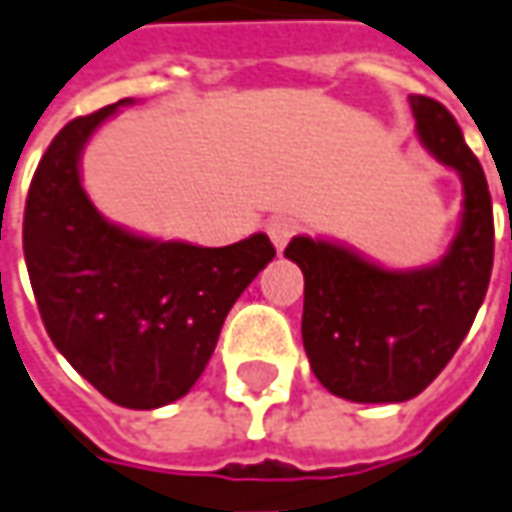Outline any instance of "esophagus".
Listing matches in <instances>:
<instances>
[{"label": "esophagus", "instance_id": "esophagus-1", "mask_svg": "<svg viewBox=\"0 0 512 512\" xmlns=\"http://www.w3.org/2000/svg\"><path fill=\"white\" fill-rule=\"evenodd\" d=\"M298 231H301V225H298V219H293V216H276V219H270V225H267V233H270L273 245L279 250L284 248Z\"/></svg>", "mask_w": 512, "mask_h": 512}]
</instances>
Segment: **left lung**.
Returning a JSON list of instances; mask_svg holds the SVG:
<instances>
[{"label": "left lung", "instance_id": "left-lung-1", "mask_svg": "<svg viewBox=\"0 0 512 512\" xmlns=\"http://www.w3.org/2000/svg\"><path fill=\"white\" fill-rule=\"evenodd\" d=\"M420 140L465 185L462 231L445 259L392 273L349 250L296 236L284 256L304 273L301 338L321 386L355 403H403L448 366L485 301L493 270V202L456 118L411 95Z\"/></svg>", "mask_w": 512, "mask_h": 512}]
</instances>
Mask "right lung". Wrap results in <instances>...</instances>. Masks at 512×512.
<instances>
[{"mask_svg":"<svg viewBox=\"0 0 512 512\" xmlns=\"http://www.w3.org/2000/svg\"><path fill=\"white\" fill-rule=\"evenodd\" d=\"M120 104L70 120L47 146L24 202V262L56 349L106 400H180L214 355L236 298L276 256L256 233L228 248L152 242L109 225L87 200L78 154Z\"/></svg>","mask_w":512,"mask_h":512,"instance_id":"1","label":"right lung"}]
</instances>
